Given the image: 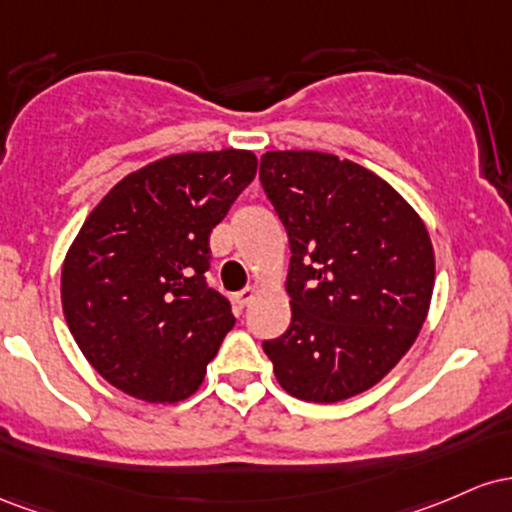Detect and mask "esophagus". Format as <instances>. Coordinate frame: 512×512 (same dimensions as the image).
<instances>
[{
    "label": "esophagus",
    "instance_id": "1",
    "mask_svg": "<svg viewBox=\"0 0 512 512\" xmlns=\"http://www.w3.org/2000/svg\"><path fill=\"white\" fill-rule=\"evenodd\" d=\"M254 297H256V287L249 285V287H244V290L234 295V302H237V307H246V304L254 300Z\"/></svg>",
    "mask_w": 512,
    "mask_h": 512
}]
</instances>
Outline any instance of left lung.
Segmentation results:
<instances>
[{
  "label": "left lung",
  "instance_id": "left-lung-1",
  "mask_svg": "<svg viewBox=\"0 0 512 512\" xmlns=\"http://www.w3.org/2000/svg\"><path fill=\"white\" fill-rule=\"evenodd\" d=\"M261 183L290 239V329L263 343L287 394L336 404L375 387L428 317L435 254L421 215L365 166L285 149Z\"/></svg>",
  "mask_w": 512,
  "mask_h": 512
}]
</instances>
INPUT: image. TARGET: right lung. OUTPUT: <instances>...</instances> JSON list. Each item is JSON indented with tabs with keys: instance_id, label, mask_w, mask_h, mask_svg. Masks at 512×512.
Returning <instances> with one entry per match:
<instances>
[{
	"instance_id": "obj_1",
	"label": "right lung",
	"mask_w": 512,
	"mask_h": 512,
	"mask_svg": "<svg viewBox=\"0 0 512 512\" xmlns=\"http://www.w3.org/2000/svg\"><path fill=\"white\" fill-rule=\"evenodd\" d=\"M256 169L249 149L169 154L120 179L84 220L62 263V312L120 392L174 404L203 384L234 326L205 283L210 232Z\"/></svg>"
}]
</instances>
